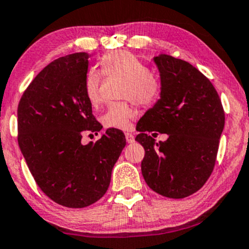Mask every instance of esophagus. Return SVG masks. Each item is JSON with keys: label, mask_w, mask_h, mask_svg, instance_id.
Returning a JSON list of instances; mask_svg holds the SVG:
<instances>
[{"label": "esophagus", "mask_w": 249, "mask_h": 249, "mask_svg": "<svg viewBox=\"0 0 249 249\" xmlns=\"http://www.w3.org/2000/svg\"><path fill=\"white\" fill-rule=\"evenodd\" d=\"M124 136H125V141H127L128 143H132V142H134V134L133 133L125 132Z\"/></svg>", "instance_id": "esophagus-1"}]
</instances>
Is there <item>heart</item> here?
Instances as JSON below:
<instances>
[{"mask_svg": "<svg viewBox=\"0 0 249 249\" xmlns=\"http://www.w3.org/2000/svg\"><path fill=\"white\" fill-rule=\"evenodd\" d=\"M100 68L106 76L124 77L121 88L122 99L133 100L140 106H152L161 96V81L158 75L148 71L147 66L135 55L125 50H115L105 54L100 60ZM102 77L97 71L87 72L85 79V94L94 108L99 107L101 97ZM139 111L130 101L114 102L108 106L102 116L106 127L127 129L130 121L138 116Z\"/></svg>", "mask_w": 249, "mask_h": 249, "instance_id": "b5f03b06", "label": "heart"}]
</instances>
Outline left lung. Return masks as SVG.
Here are the masks:
<instances>
[{
  "label": "left lung",
  "instance_id": "1",
  "mask_svg": "<svg viewBox=\"0 0 249 249\" xmlns=\"http://www.w3.org/2000/svg\"><path fill=\"white\" fill-rule=\"evenodd\" d=\"M154 61L161 99L136 124L135 140L144 148L142 175L158 194L183 199L199 191L213 172L225 111L211 81L191 63L166 54ZM152 131L169 139L156 142Z\"/></svg>",
  "mask_w": 249,
  "mask_h": 249
}]
</instances>
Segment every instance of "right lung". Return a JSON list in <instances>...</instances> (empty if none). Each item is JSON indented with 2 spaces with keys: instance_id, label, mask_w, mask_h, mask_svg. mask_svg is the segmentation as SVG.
<instances>
[{
  "instance_id": "obj_1",
  "label": "right lung",
  "mask_w": 249,
  "mask_h": 249,
  "mask_svg": "<svg viewBox=\"0 0 249 249\" xmlns=\"http://www.w3.org/2000/svg\"><path fill=\"white\" fill-rule=\"evenodd\" d=\"M87 53L62 56L36 75L19 100L18 141L41 191L58 205L83 208L100 200L125 146L124 134L109 128L95 143H81L85 132L97 134L85 94Z\"/></svg>"
}]
</instances>
